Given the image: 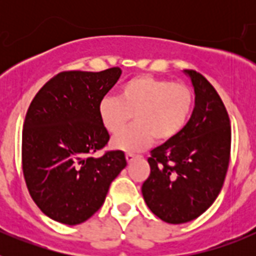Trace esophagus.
Masks as SVG:
<instances>
[{
	"mask_svg": "<svg viewBox=\"0 0 256 256\" xmlns=\"http://www.w3.org/2000/svg\"><path fill=\"white\" fill-rule=\"evenodd\" d=\"M136 158H137V156L133 155V154H126V162H128V164H130V162H132Z\"/></svg>",
	"mask_w": 256,
	"mask_h": 256,
	"instance_id": "obj_1",
	"label": "esophagus"
}]
</instances>
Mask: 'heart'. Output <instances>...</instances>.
Masks as SVG:
<instances>
[{
    "label": "heart",
    "mask_w": 256,
    "mask_h": 256,
    "mask_svg": "<svg viewBox=\"0 0 256 256\" xmlns=\"http://www.w3.org/2000/svg\"><path fill=\"white\" fill-rule=\"evenodd\" d=\"M194 94L188 86L169 79L140 76L126 80L116 97H105L98 104V118L110 134L126 130L134 116L136 126L114 140L112 146L126 152H137L158 142L176 138L186 128L194 108Z\"/></svg>",
    "instance_id": "heart-1"
}]
</instances>
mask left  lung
<instances>
[{"instance_id": "left-lung-1", "label": "left lung", "mask_w": 256, "mask_h": 256, "mask_svg": "<svg viewBox=\"0 0 256 256\" xmlns=\"http://www.w3.org/2000/svg\"><path fill=\"white\" fill-rule=\"evenodd\" d=\"M183 73L194 87L195 108L180 134L151 150L150 176L142 184L148 209L170 224L194 220L209 209L230 162V118L220 97L195 70Z\"/></svg>"}]
</instances>
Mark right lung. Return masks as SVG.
Segmentation results:
<instances>
[{"mask_svg":"<svg viewBox=\"0 0 256 256\" xmlns=\"http://www.w3.org/2000/svg\"><path fill=\"white\" fill-rule=\"evenodd\" d=\"M120 74V68L60 73L40 88L28 108L22 148L26 187L37 206L62 224L91 218L126 168L123 151L92 156L110 138L98 104Z\"/></svg>","mask_w":256,"mask_h":256,"instance_id":"1","label":"right lung"}]
</instances>
